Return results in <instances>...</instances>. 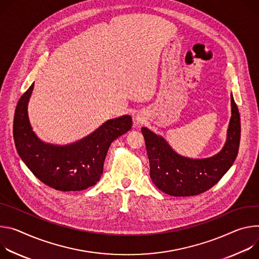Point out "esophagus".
<instances>
[{"instance_id":"34e87169","label":"esophagus","mask_w":259,"mask_h":259,"mask_svg":"<svg viewBox=\"0 0 259 259\" xmlns=\"http://www.w3.org/2000/svg\"><path fill=\"white\" fill-rule=\"evenodd\" d=\"M137 121H138V122H141V121H142V119H141L140 117H137Z\"/></svg>"}]
</instances>
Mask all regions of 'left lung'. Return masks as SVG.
<instances>
[{
	"label": "left lung",
	"instance_id": "left-lung-1",
	"mask_svg": "<svg viewBox=\"0 0 259 259\" xmlns=\"http://www.w3.org/2000/svg\"><path fill=\"white\" fill-rule=\"evenodd\" d=\"M232 117L226 142L217 154L208 158H189L175 152L161 137L142 127L150 163V178L162 192L174 196H190L213 187L231 168L239 152L241 139L240 113L233 95Z\"/></svg>",
	"mask_w": 259,
	"mask_h": 259
}]
</instances>
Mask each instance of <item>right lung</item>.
Returning a JSON list of instances; mask_svg holds the SVG:
<instances>
[{"label": "right lung", "mask_w": 259, "mask_h": 259, "mask_svg": "<svg viewBox=\"0 0 259 259\" xmlns=\"http://www.w3.org/2000/svg\"><path fill=\"white\" fill-rule=\"evenodd\" d=\"M34 83L19 99L13 120L16 150L32 173L44 184L62 191H79L101 178L111 143L132 128L130 115L106 121L93 134L72 144L59 146L41 141L27 115Z\"/></svg>", "instance_id": "1"}]
</instances>
